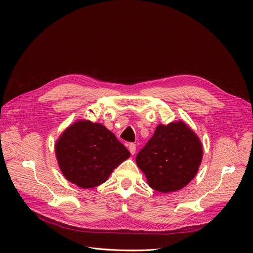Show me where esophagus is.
<instances>
[{"label": "esophagus", "mask_w": 253, "mask_h": 253, "mask_svg": "<svg viewBox=\"0 0 253 253\" xmlns=\"http://www.w3.org/2000/svg\"><path fill=\"white\" fill-rule=\"evenodd\" d=\"M128 151L132 155H134L135 152H136V144L135 143H129L128 144Z\"/></svg>", "instance_id": "obj_1"}]
</instances>
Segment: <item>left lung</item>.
I'll return each instance as SVG.
<instances>
[{
	"label": "left lung",
	"mask_w": 253,
	"mask_h": 253,
	"mask_svg": "<svg viewBox=\"0 0 253 253\" xmlns=\"http://www.w3.org/2000/svg\"><path fill=\"white\" fill-rule=\"evenodd\" d=\"M203 158V147L185 122L159 125L136 156L149 186L158 192L178 191L194 178Z\"/></svg>",
	"instance_id": "left-lung-1"
}]
</instances>
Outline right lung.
<instances>
[{
	"instance_id": "add662e5",
	"label": "right lung",
	"mask_w": 253,
	"mask_h": 253,
	"mask_svg": "<svg viewBox=\"0 0 253 253\" xmlns=\"http://www.w3.org/2000/svg\"><path fill=\"white\" fill-rule=\"evenodd\" d=\"M129 155L110 129L88 120L68 126L56 143V156L62 174L82 189L101 185Z\"/></svg>"
}]
</instances>
